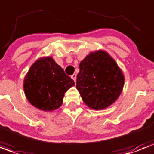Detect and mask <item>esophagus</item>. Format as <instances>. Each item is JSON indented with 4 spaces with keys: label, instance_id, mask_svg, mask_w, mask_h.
I'll list each match as a JSON object with an SVG mask.
<instances>
[{
    "label": "esophagus",
    "instance_id": "34e87169",
    "mask_svg": "<svg viewBox=\"0 0 154 154\" xmlns=\"http://www.w3.org/2000/svg\"><path fill=\"white\" fill-rule=\"evenodd\" d=\"M71 78H72V80H73V81H74V82H76V79H77V75L75 74H72V76H71Z\"/></svg>",
    "mask_w": 154,
    "mask_h": 154
}]
</instances>
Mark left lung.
Listing matches in <instances>:
<instances>
[{"mask_svg": "<svg viewBox=\"0 0 154 154\" xmlns=\"http://www.w3.org/2000/svg\"><path fill=\"white\" fill-rule=\"evenodd\" d=\"M79 69L77 89L89 107L102 110L119 98L124 87V74L106 51L91 52L80 63Z\"/></svg>", "mask_w": 154, "mask_h": 154, "instance_id": "obj_1", "label": "left lung"}]
</instances>
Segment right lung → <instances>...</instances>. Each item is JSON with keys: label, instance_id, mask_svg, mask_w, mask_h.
I'll return each instance as SVG.
<instances>
[{"label": "right lung", "instance_id": "right-lung-1", "mask_svg": "<svg viewBox=\"0 0 154 154\" xmlns=\"http://www.w3.org/2000/svg\"><path fill=\"white\" fill-rule=\"evenodd\" d=\"M74 85L51 57L38 60L30 67L24 80V91L28 101L43 111H53L62 104L64 93Z\"/></svg>", "mask_w": 154, "mask_h": 154}]
</instances>
